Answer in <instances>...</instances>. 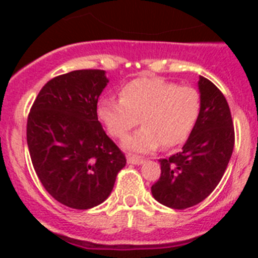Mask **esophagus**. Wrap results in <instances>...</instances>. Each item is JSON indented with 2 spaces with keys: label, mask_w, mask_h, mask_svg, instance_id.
<instances>
[{
  "label": "esophagus",
  "mask_w": 258,
  "mask_h": 258,
  "mask_svg": "<svg viewBox=\"0 0 258 258\" xmlns=\"http://www.w3.org/2000/svg\"><path fill=\"white\" fill-rule=\"evenodd\" d=\"M127 162H128V163H131V165H141V163H143V159L139 157L128 155V158H127Z\"/></svg>",
  "instance_id": "34e87169"
}]
</instances>
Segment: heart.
<instances>
[{
	"mask_svg": "<svg viewBox=\"0 0 258 258\" xmlns=\"http://www.w3.org/2000/svg\"><path fill=\"white\" fill-rule=\"evenodd\" d=\"M119 99H100L97 117L117 139L127 137L142 120L145 125L124 142L125 149L137 153L183 143L196 127L202 107L198 89L161 78L134 79L121 87Z\"/></svg>",
	"mask_w": 258,
	"mask_h": 258,
	"instance_id": "b5f03b06",
	"label": "heart"
}]
</instances>
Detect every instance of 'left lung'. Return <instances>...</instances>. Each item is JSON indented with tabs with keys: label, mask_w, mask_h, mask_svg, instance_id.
Here are the masks:
<instances>
[{
	"label": "left lung",
	"mask_w": 258,
	"mask_h": 258,
	"mask_svg": "<svg viewBox=\"0 0 258 258\" xmlns=\"http://www.w3.org/2000/svg\"><path fill=\"white\" fill-rule=\"evenodd\" d=\"M200 119L180 153L161 162V176L151 186L153 197L167 208L196 206L220 183L234 147V127L224 93L200 76Z\"/></svg>",
	"instance_id": "8db88e82"
}]
</instances>
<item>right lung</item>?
<instances>
[{
    "mask_svg": "<svg viewBox=\"0 0 258 258\" xmlns=\"http://www.w3.org/2000/svg\"><path fill=\"white\" fill-rule=\"evenodd\" d=\"M107 83L101 70L56 76L28 115L34 171L46 191L68 208L86 210L104 202L127 162L97 120V100Z\"/></svg>",
    "mask_w": 258,
    "mask_h": 258,
    "instance_id": "right-lung-1",
    "label": "right lung"
}]
</instances>
